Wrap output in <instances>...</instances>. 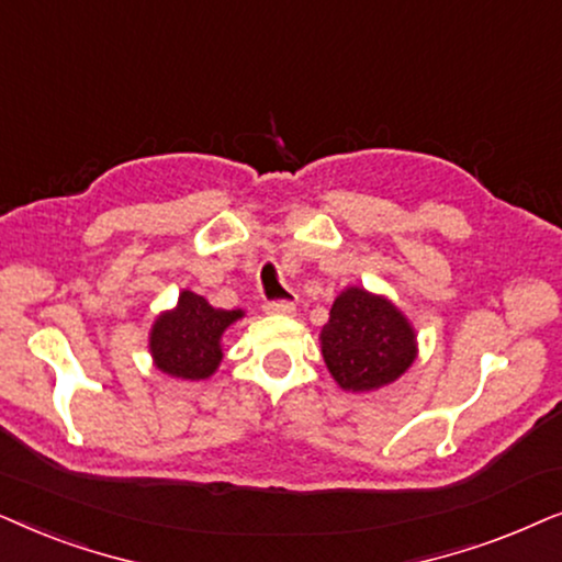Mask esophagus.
<instances>
[{
    "label": "esophagus",
    "instance_id": "34e87169",
    "mask_svg": "<svg viewBox=\"0 0 562 562\" xmlns=\"http://www.w3.org/2000/svg\"><path fill=\"white\" fill-rule=\"evenodd\" d=\"M265 311L272 313V316H293L295 303L293 301H272L265 305Z\"/></svg>",
    "mask_w": 562,
    "mask_h": 562
}]
</instances>
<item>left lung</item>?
Listing matches in <instances>:
<instances>
[{"instance_id": "1", "label": "left lung", "mask_w": 562, "mask_h": 562, "mask_svg": "<svg viewBox=\"0 0 562 562\" xmlns=\"http://www.w3.org/2000/svg\"><path fill=\"white\" fill-rule=\"evenodd\" d=\"M321 355L336 385L372 393L391 385L418 357L416 328L385 295L344 288L321 328Z\"/></svg>"}]
</instances>
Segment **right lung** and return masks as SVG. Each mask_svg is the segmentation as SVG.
Listing matches in <instances>:
<instances>
[{"instance_id":"add662e5","label":"right lung","mask_w":562,"mask_h":562,"mask_svg":"<svg viewBox=\"0 0 562 562\" xmlns=\"http://www.w3.org/2000/svg\"><path fill=\"white\" fill-rule=\"evenodd\" d=\"M244 311L213 308L203 295L182 290L177 305L161 311L148 331L154 368L177 380H207L223 359V334Z\"/></svg>"}]
</instances>
